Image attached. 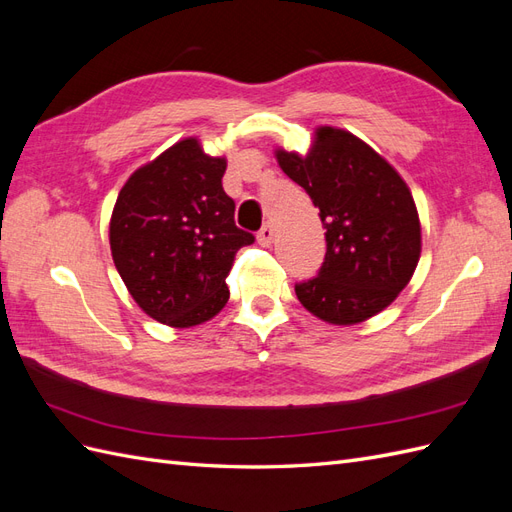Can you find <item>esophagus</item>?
<instances>
[{
    "label": "esophagus",
    "instance_id": "obj_1",
    "mask_svg": "<svg viewBox=\"0 0 512 512\" xmlns=\"http://www.w3.org/2000/svg\"><path fill=\"white\" fill-rule=\"evenodd\" d=\"M273 239H275V230H273L271 224H265L258 230V243L262 247H269L273 243Z\"/></svg>",
    "mask_w": 512,
    "mask_h": 512
}]
</instances>
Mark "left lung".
Segmentation results:
<instances>
[{
	"label": "left lung",
	"instance_id": "8db88e82",
	"mask_svg": "<svg viewBox=\"0 0 512 512\" xmlns=\"http://www.w3.org/2000/svg\"><path fill=\"white\" fill-rule=\"evenodd\" d=\"M280 168L312 198L327 228L316 277L294 286L301 305L331 324L389 307L421 258V222L397 170L354 134L320 126L305 156L277 149Z\"/></svg>",
	"mask_w": 512,
	"mask_h": 512
}]
</instances>
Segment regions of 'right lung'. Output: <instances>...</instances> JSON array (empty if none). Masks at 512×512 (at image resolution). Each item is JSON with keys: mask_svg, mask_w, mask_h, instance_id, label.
Returning <instances> with one entry per match:
<instances>
[{"mask_svg": "<svg viewBox=\"0 0 512 512\" xmlns=\"http://www.w3.org/2000/svg\"><path fill=\"white\" fill-rule=\"evenodd\" d=\"M226 158L198 138L168 147L123 185L108 226L115 267L147 316L175 329L213 318L226 305V277L254 235L237 228L224 188Z\"/></svg>", "mask_w": 512, "mask_h": 512, "instance_id": "1", "label": "right lung"}]
</instances>
